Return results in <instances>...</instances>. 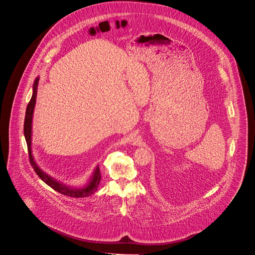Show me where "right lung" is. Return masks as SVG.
Masks as SVG:
<instances>
[{
    "instance_id": "right-lung-1",
    "label": "right lung",
    "mask_w": 255,
    "mask_h": 255,
    "mask_svg": "<svg viewBox=\"0 0 255 255\" xmlns=\"http://www.w3.org/2000/svg\"><path fill=\"white\" fill-rule=\"evenodd\" d=\"M38 82H39V77H37L34 81L33 84V94L31 97V100L27 106L26 109V115H25V121H24V136L27 142V147H28V153H29V158L31 165L33 166L35 172L37 173V175L44 181L46 185H48L50 188L55 190L56 192L64 195V196H69V197H74V198H83V197H89L92 194H94L98 186L100 184L101 180V172H100V167L99 165L96 166L94 173L92 177L90 178L89 183L84 187V188H72L65 186L64 184L60 183V181H57L55 178L51 177L47 173H45L37 164H36L33 155H32V149H31V143H32V118H33V112H34V108H35V103H36V96H37V88H38Z\"/></svg>"
}]
</instances>
